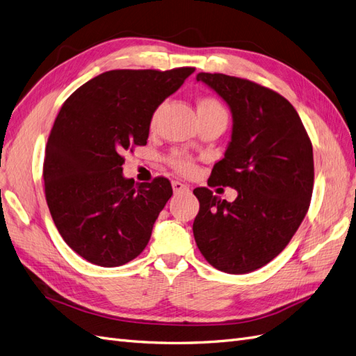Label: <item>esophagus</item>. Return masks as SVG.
Wrapping results in <instances>:
<instances>
[{"mask_svg":"<svg viewBox=\"0 0 356 356\" xmlns=\"http://www.w3.org/2000/svg\"><path fill=\"white\" fill-rule=\"evenodd\" d=\"M172 188H174V193L179 195V193H184V191H188V186L182 184L181 181H174L172 182Z\"/></svg>","mask_w":356,"mask_h":356,"instance_id":"34e87169","label":"esophagus"}]
</instances>
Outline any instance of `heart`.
Here are the masks:
<instances>
[{
    "mask_svg": "<svg viewBox=\"0 0 356 356\" xmlns=\"http://www.w3.org/2000/svg\"><path fill=\"white\" fill-rule=\"evenodd\" d=\"M216 112H225L222 104H220L216 99H211V97H204L200 99L197 103V113H216ZM157 120V112L154 113V117H152V124L156 122ZM169 165L174 168L175 170L181 172V174H193L195 172V163L191 161L187 156L181 154V152H172L168 159Z\"/></svg>",
    "mask_w": 356,
    "mask_h": 356,
    "instance_id": "b5f03b06",
    "label": "heart"
}]
</instances>
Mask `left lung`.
<instances>
[{
    "mask_svg": "<svg viewBox=\"0 0 356 356\" xmlns=\"http://www.w3.org/2000/svg\"><path fill=\"white\" fill-rule=\"evenodd\" d=\"M232 113L225 157L209 179L238 191L234 202L199 187L193 223L207 261L227 274H247L271 262L300 227L313 193V147L300 115L280 94L247 79L199 73Z\"/></svg>",
    "mask_w": 356,
    "mask_h": 356,
    "instance_id": "obj_1",
    "label": "left lung"
}]
</instances>
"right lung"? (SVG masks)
Wrapping results in <instances>:
<instances>
[{
  "instance_id": "1",
  "label": "right lung",
  "mask_w": 356,
  "mask_h": 356,
  "mask_svg": "<svg viewBox=\"0 0 356 356\" xmlns=\"http://www.w3.org/2000/svg\"><path fill=\"white\" fill-rule=\"evenodd\" d=\"M193 72H104L63 104L44 151V193L63 239L88 262L120 266L147 247L172 186L126 178L122 156L147 145L156 109Z\"/></svg>"
}]
</instances>
